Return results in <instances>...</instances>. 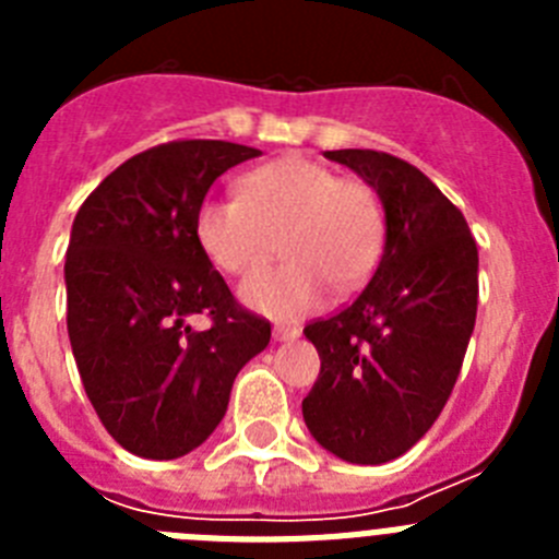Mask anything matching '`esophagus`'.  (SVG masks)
<instances>
[{
  "label": "esophagus",
  "mask_w": 559,
  "mask_h": 559,
  "mask_svg": "<svg viewBox=\"0 0 559 559\" xmlns=\"http://www.w3.org/2000/svg\"><path fill=\"white\" fill-rule=\"evenodd\" d=\"M299 335V328H290V324H276L274 328V341H290Z\"/></svg>",
  "instance_id": "1"
}]
</instances>
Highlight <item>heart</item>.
<instances>
[{
	"label": "heart",
	"instance_id": "heart-1",
	"mask_svg": "<svg viewBox=\"0 0 559 559\" xmlns=\"http://www.w3.org/2000/svg\"><path fill=\"white\" fill-rule=\"evenodd\" d=\"M195 240L226 276L257 274L285 249L280 269L254 276L240 299L271 319H299L328 302L333 285L355 290L378 269L383 206L369 185L308 156H283L240 179V199H204Z\"/></svg>",
	"mask_w": 559,
	"mask_h": 559
}]
</instances>
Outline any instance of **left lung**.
<instances>
[{
    "label": "left lung",
    "mask_w": 559,
    "mask_h": 559,
    "mask_svg": "<svg viewBox=\"0 0 559 559\" xmlns=\"http://www.w3.org/2000/svg\"><path fill=\"white\" fill-rule=\"evenodd\" d=\"M386 210V246L355 302L305 328L322 358L302 400L330 453L383 464L426 437L445 408L476 324L478 249L462 212L408 162L383 151H328Z\"/></svg>",
    "instance_id": "obj_1"
}]
</instances>
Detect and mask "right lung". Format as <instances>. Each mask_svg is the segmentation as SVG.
<instances>
[{
	"label": "right lung",
	"instance_id": "1",
	"mask_svg": "<svg viewBox=\"0 0 559 559\" xmlns=\"http://www.w3.org/2000/svg\"><path fill=\"white\" fill-rule=\"evenodd\" d=\"M254 156L224 140L165 142L108 173L75 215L63 265L72 355L106 431L136 456L195 451L237 372L269 347V319L237 302L195 240L212 181ZM195 312L210 329L189 328Z\"/></svg>",
	"mask_w": 559,
	"mask_h": 559
}]
</instances>
